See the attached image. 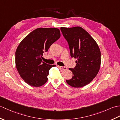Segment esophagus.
<instances>
[{
    "label": "esophagus",
    "instance_id": "esophagus-1",
    "mask_svg": "<svg viewBox=\"0 0 120 120\" xmlns=\"http://www.w3.org/2000/svg\"><path fill=\"white\" fill-rule=\"evenodd\" d=\"M58 68H60V69L62 70H66L67 69V68L66 67H61V66H58Z\"/></svg>",
    "mask_w": 120,
    "mask_h": 120
}]
</instances>
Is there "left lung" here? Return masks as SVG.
Listing matches in <instances>:
<instances>
[{"instance_id": "left-lung-1", "label": "left lung", "mask_w": 120, "mask_h": 120, "mask_svg": "<svg viewBox=\"0 0 120 120\" xmlns=\"http://www.w3.org/2000/svg\"><path fill=\"white\" fill-rule=\"evenodd\" d=\"M63 37L67 41L71 57L77 59L76 65L69 70L73 77L66 80L70 86L80 88L92 81L101 66V52L92 37L80 27H61Z\"/></svg>"}]
</instances>
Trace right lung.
<instances>
[{
	"instance_id": "add662e5",
	"label": "right lung",
	"mask_w": 120,
	"mask_h": 120,
	"mask_svg": "<svg viewBox=\"0 0 120 120\" xmlns=\"http://www.w3.org/2000/svg\"><path fill=\"white\" fill-rule=\"evenodd\" d=\"M60 37L56 28H39L27 35L15 52V64L20 76L29 85L38 87L47 82L50 65L42 61L44 53Z\"/></svg>"
}]
</instances>
